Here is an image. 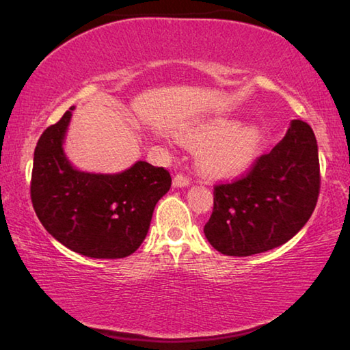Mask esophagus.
Listing matches in <instances>:
<instances>
[{
  "instance_id": "34e87169",
  "label": "esophagus",
  "mask_w": 350,
  "mask_h": 350,
  "mask_svg": "<svg viewBox=\"0 0 350 350\" xmlns=\"http://www.w3.org/2000/svg\"><path fill=\"white\" fill-rule=\"evenodd\" d=\"M189 183H191V180H189L188 177L183 176V174H177V176H174V179H173V187H176V188L188 187Z\"/></svg>"
}]
</instances>
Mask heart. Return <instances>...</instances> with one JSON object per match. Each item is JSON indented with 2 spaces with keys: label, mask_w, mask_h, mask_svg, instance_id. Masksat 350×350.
<instances>
[{
  "label": "heart",
  "mask_w": 350,
  "mask_h": 350,
  "mask_svg": "<svg viewBox=\"0 0 350 350\" xmlns=\"http://www.w3.org/2000/svg\"><path fill=\"white\" fill-rule=\"evenodd\" d=\"M183 145L198 151V167L206 176L232 177L256 161L264 142L258 125H241L230 117H211L180 131Z\"/></svg>",
  "instance_id": "b5f03b06"
}]
</instances>
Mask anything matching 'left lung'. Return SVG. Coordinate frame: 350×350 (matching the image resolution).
<instances>
[{
    "instance_id": "left-lung-1",
    "label": "left lung",
    "mask_w": 350,
    "mask_h": 350,
    "mask_svg": "<svg viewBox=\"0 0 350 350\" xmlns=\"http://www.w3.org/2000/svg\"><path fill=\"white\" fill-rule=\"evenodd\" d=\"M319 193L318 145L312 128L292 120L282 140L250 173L215 187L204 233L228 256H252L286 244L304 227Z\"/></svg>"
}]
</instances>
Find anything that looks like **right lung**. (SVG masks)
<instances>
[{
	"mask_svg": "<svg viewBox=\"0 0 350 350\" xmlns=\"http://www.w3.org/2000/svg\"><path fill=\"white\" fill-rule=\"evenodd\" d=\"M74 109L47 128L35 146L33 210L47 233L69 250L96 259L126 258L146 238L171 176L145 161L114 174L75 168L63 148Z\"/></svg>",
	"mask_w": 350,
	"mask_h": 350,
	"instance_id": "add662e5",
	"label": "right lung"
}]
</instances>
